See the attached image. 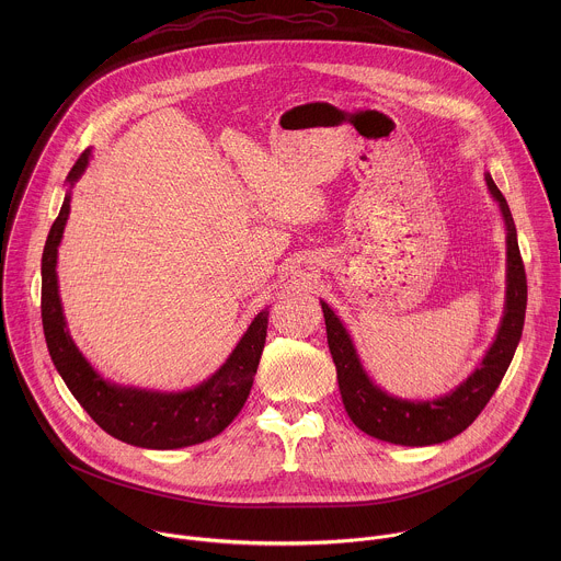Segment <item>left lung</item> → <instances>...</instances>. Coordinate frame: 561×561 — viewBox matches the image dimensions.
Returning <instances> with one entry per match:
<instances>
[{"label": "left lung", "instance_id": "left-lung-1", "mask_svg": "<svg viewBox=\"0 0 561 561\" xmlns=\"http://www.w3.org/2000/svg\"><path fill=\"white\" fill-rule=\"evenodd\" d=\"M485 185L492 198L499 203L505 231H507V289H505V313L499 325L496 339L485 352L480 367L451 393L438 400L410 401L389 396L371 382L356 347L334 311L321 300L325 320L328 347L336 367V380L345 412L358 430L365 434L405 447H425L445 443L465 432L485 408L501 385L516 345L523 334L525 309H527V276L520 259L516 227L505 196L485 172Z\"/></svg>", "mask_w": 561, "mask_h": 561}]
</instances>
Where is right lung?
<instances>
[{
	"mask_svg": "<svg viewBox=\"0 0 561 561\" xmlns=\"http://www.w3.org/2000/svg\"><path fill=\"white\" fill-rule=\"evenodd\" d=\"M90 160L85 149L71 168L67 181L73 187ZM71 211V192H67L62 209L51 225L43 250V328L51 360L67 382L73 398L92 416V421L110 436L145 447V449H179L205 443L218 436L240 412L250 396V387L265 345L267 316L261 311L227 363L205 382L181 393H158L134 387H118L103 380L81 356L73 343L62 313L58 294V245L62 240Z\"/></svg>",
	"mask_w": 561,
	"mask_h": 561,
	"instance_id": "1",
	"label": "right lung"
}]
</instances>
